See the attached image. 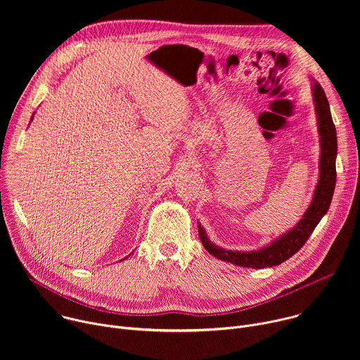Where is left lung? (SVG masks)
Instances as JSON below:
<instances>
[{
	"instance_id": "left-lung-1",
	"label": "left lung",
	"mask_w": 360,
	"mask_h": 360,
	"mask_svg": "<svg viewBox=\"0 0 360 360\" xmlns=\"http://www.w3.org/2000/svg\"><path fill=\"white\" fill-rule=\"evenodd\" d=\"M315 110L318 115V131L321 135V161H319V181L312 198L309 208L303 214L302 219L293 229L279 236L276 240L259 250L239 252L228 250L212 243L205 229L198 224V232L203 248L207 249L215 258L231 262L243 268L262 269L276 266L293 256L311 236L316 225L321 222L323 215L328 212L335 185H336V155H338V141L336 128L332 121L329 102L322 86L315 82L312 86Z\"/></svg>"
}]
</instances>
